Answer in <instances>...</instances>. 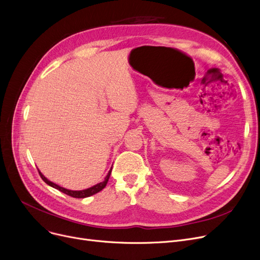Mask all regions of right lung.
Instances as JSON below:
<instances>
[{
    "label": "right lung",
    "mask_w": 260,
    "mask_h": 260,
    "mask_svg": "<svg viewBox=\"0 0 260 260\" xmlns=\"http://www.w3.org/2000/svg\"><path fill=\"white\" fill-rule=\"evenodd\" d=\"M111 168H112V167H111ZM110 173H111V169L109 170L108 174L106 175V177H105V179H104V182H102V183H99V184H96V185H94V186H92V187H90V188H88V189H85V190L74 191V190H69V189L62 188V187H60V186H58V185H56V184L50 182V180L39 171V174H40L41 178L44 180V183H47L49 186H51V187H53V188H55V189H57V190L61 191V192L66 193L67 196H70V197H72V198H77V199L88 198V197H90V196H93V194L100 192L101 190H103V189L106 187V185H107V182H108V179H109Z\"/></svg>",
    "instance_id": "1"
}]
</instances>
